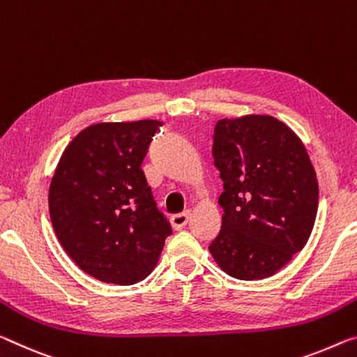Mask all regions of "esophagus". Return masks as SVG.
<instances>
[{"instance_id":"34e87169","label":"esophagus","mask_w":357,"mask_h":357,"mask_svg":"<svg viewBox=\"0 0 357 357\" xmlns=\"http://www.w3.org/2000/svg\"><path fill=\"white\" fill-rule=\"evenodd\" d=\"M188 218H190V212H182V213H177V215H172L171 217V223H172V228L174 229H182L185 228V225L188 223Z\"/></svg>"}]
</instances>
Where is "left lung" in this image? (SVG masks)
Here are the masks:
<instances>
[{
  "instance_id": "left-lung-1",
  "label": "left lung",
  "mask_w": 357,
  "mask_h": 357,
  "mask_svg": "<svg viewBox=\"0 0 357 357\" xmlns=\"http://www.w3.org/2000/svg\"><path fill=\"white\" fill-rule=\"evenodd\" d=\"M212 156L223 180L213 260L236 279L270 278L314 227L319 186L306 148L279 119L248 114L217 121Z\"/></svg>"
}]
</instances>
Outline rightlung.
I'll return each mask as SVG.
<instances>
[{
  "label": "right lung",
  "instance_id": "obj_1",
  "mask_svg": "<svg viewBox=\"0 0 357 357\" xmlns=\"http://www.w3.org/2000/svg\"><path fill=\"white\" fill-rule=\"evenodd\" d=\"M160 126L156 119L92 124L70 142L54 172V231L70 259L102 282L142 281L172 234L140 167Z\"/></svg>",
  "mask_w": 357,
  "mask_h": 357
}]
</instances>
